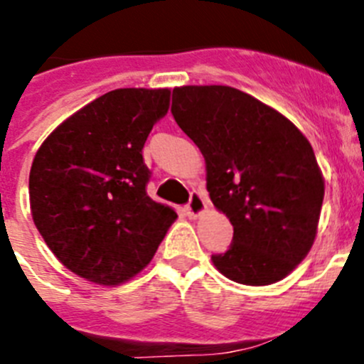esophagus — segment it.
<instances>
[{
    "instance_id": "esophagus-1",
    "label": "esophagus",
    "mask_w": 364,
    "mask_h": 364,
    "mask_svg": "<svg viewBox=\"0 0 364 364\" xmlns=\"http://www.w3.org/2000/svg\"><path fill=\"white\" fill-rule=\"evenodd\" d=\"M205 212H206V199L203 198V193L199 192L190 193V201L188 205H186V213H188V217L196 219V217H199Z\"/></svg>"
}]
</instances>
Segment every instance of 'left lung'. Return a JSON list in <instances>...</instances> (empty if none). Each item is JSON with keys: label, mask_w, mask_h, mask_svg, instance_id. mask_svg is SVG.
I'll return each mask as SVG.
<instances>
[{"label": "left lung", "mask_w": 364, "mask_h": 364, "mask_svg": "<svg viewBox=\"0 0 364 364\" xmlns=\"http://www.w3.org/2000/svg\"><path fill=\"white\" fill-rule=\"evenodd\" d=\"M172 114L206 163L213 206L228 217L233 242L213 255L237 284L285 278L314 244L325 179L300 129L271 105L230 86H181Z\"/></svg>", "instance_id": "8db88e82"}]
</instances>
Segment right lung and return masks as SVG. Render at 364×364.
Here are the masks:
<instances>
[{
    "mask_svg": "<svg viewBox=\"0 0 364 364\" xmlns=\"http://www.w3.org/2000/svg\"><path fill=\"white\" fill-rule=\"evenodd\" d=\"M171 90L122 87L57 125L30 168V212L59 262L98 285H120L154 257L178 213L152 201L141 149Z\"/></svg>",
    "mask_w": 364,
    "mask_h": 364,
    "instance_id": "1",
    "label": "right lung"
}]
</instances>
